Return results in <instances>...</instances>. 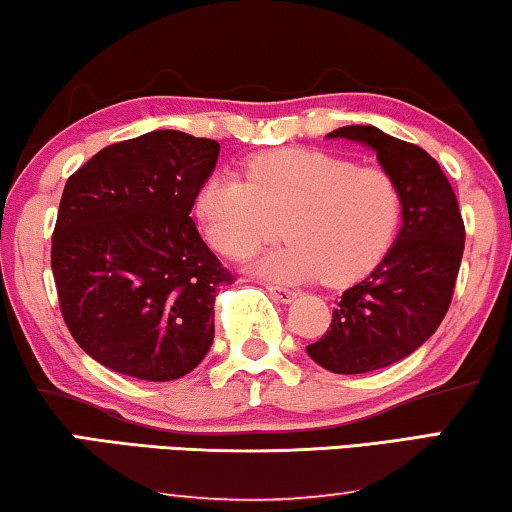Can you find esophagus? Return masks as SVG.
I'll return each mask as SVG.
<instances>
[{"instance_id":"1","label":"esophagus","mask_w":512,"mask_h":512,"mask_svg":"<svg viewBox=\"0 0 512 512\" xmlns=\"http://www.w3.org/2000/svg\"><path fill=\"white\" fill-rule=\"evenodd\" d=\"M265 290H267V293H270V295L274 297V300H277V302H283V304L293 302L295 297H297L295 290H290V288H283V286H274V283H265Z\"/></svg>"}]
</instances>
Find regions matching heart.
<instances>
[{
	"label": "heart",
	"mask_w": 512,
	"mask_h": 512,
	"mask_svg": "<svg viewBox=\"0 0 512 512\" xmlns=\"http://www.w3.org/2000/svg\"><path fill=\"white\" fill-rule=\"evenodd\" d=\"M203 235L219 254L247 258L283 219L286 245L258 261L277 281L345 286L384 261L396 242L405 196L391 171L359 167L318 148H277L249 157L242 178L215 174L194 201Z\"/></svg>",
	"instance_id": "b5f03b06"
}]
</instances>
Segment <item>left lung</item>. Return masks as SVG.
Segmentation results:
<instances>
[{"instance_id": "left-lung-1", "label": "left lung", "mask_w": 512, "mask_h": 512, "mask_svg": "<svg viewBox=\"0 0 512 512\" xmlns=\"http://www.w3.org/2000/svg\"><path fill=\"white\" fill-rule=\"evenodd\" d=\"M371 146L405 196L403 229L384 261L336 300L332 325L306 345L322 368L357 375L384 368L428 341L453 300L465 251L458 199L435 157L373 125L329 132Z\"/></svg>"}]
</instances>
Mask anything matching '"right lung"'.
<instances>
[{
    "mask_svg": "<svg viewBox=\"0 0 512 512\" xmlns=\"http://www.w3.org/2000/svg\"><path fill=\"white\" fill-rule=\"evenodd\" d=\"M219 144L155 130L102 148L68 178L52 274L86 355L139 380H178L215 338V297L235 281L192 222Z\"/></svg>",
    "mask_w": 512,
    "mask_h": 512,
    "instance_id": "right-lung-1",
    "label": "right lung"
}]
</instances>
